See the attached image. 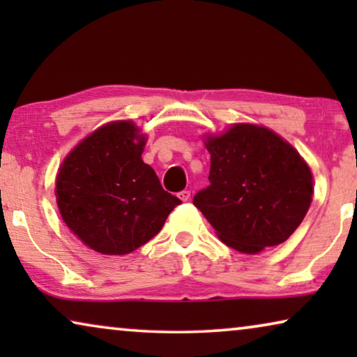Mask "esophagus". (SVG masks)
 I'll list each match as a JSON object with an SVG mask.
<instances>
[{"instance_id": "1", "label": "esophagus", "mask_w": 357, "mask_h": 357, "mask_svg": "<svg viewBox=\"0 0 357 357\" xmlns=\"http://www.w3.org/2000/svg\"><path fill=\"white\" fill-rule=\"evenodd\" d=\"M178 198L182 199V202H188V199H190V190H183V192H180Z\"/></svg>"}]
</instances>
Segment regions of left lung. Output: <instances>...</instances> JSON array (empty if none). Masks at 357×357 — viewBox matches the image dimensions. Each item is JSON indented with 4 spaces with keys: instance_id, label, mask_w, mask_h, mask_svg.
<instances>
[{
    "instance_id": "obj_1",
    "label": "left lung",
    "mask_w": 357,
    "mask_h": 357,
    "mask_svg": "<svg viewBox=\"0 0 357 357\" xmlns=\"http://www.w3.org/2000/svg\"><path fill=\"white\" fill-rule=\"evenodd\" d=\"M209 185L193 197L229 247L258 253L299 227L312 202V174L299 153L273 131L234 125L206 141Z\"/></svg>"
}]
</instances>
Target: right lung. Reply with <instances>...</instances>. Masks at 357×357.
Returning <instances> with one entry per match:
<instances>
[{
  "instance_id": "add662e5",
  "label": "right lung",
  "mask_w": 357,
  "mask_h": 357,
  "mask_svg": "<svg viewBox=\"0 0 357 357\" xmlns=\"http://www.w3.org/2000/svg\"><path fill=\"white\" fill-rule=\"evenodd\" d=\"M144 143L133 123L115 121L87 136L61 164L58 208L66 226L92 250L104 255L136 250L182 203L143 162Z\"/></svg>"
}]
</instances>
